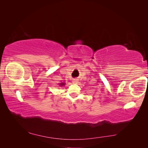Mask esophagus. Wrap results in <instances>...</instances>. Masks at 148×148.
Here are the masks:
<instances>
[{"label":"esophagus","instance_id":"1","mask_svg":"<svg viewBox=\"0 0 148 148\" xmlns=\"http://www.w3.org/2000/svg\"><path fill=\"white\" fill-rule=\"evenodd\" d=\"M73 83H74V84H76V83H77V82H78V80H77V79H73Z\"/></svg>","mask_w":148,"mask_h":148}]
</instances>
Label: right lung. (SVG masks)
Instances as JSON below:
<instances>
[{"instance_id":"add662e5","label":"right lung","mask_w":148,"mask_h":148,"mask_svg":"<svg viewBox=\"0 0 148 148\" xmlns=\"http://www.w3.org/2000/svg\"><path fill=\"white\" fill-rule=\"evenodd\" d=\"M64 85V83H61V84H59V86H63Z\"/></svg>"}]
</instances>
